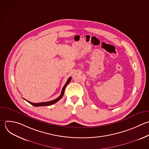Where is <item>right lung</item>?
<instances>
[{"mask_svg": "<svg viewBox=\"0 0 149 149\" xmlns=\"http://www.w3.org/2000/svg\"><path fill=\"white\" fill-rule=\"evenodd\" d=\"M71 79H72V77H70L69 79H68V81H66V84L64 85V86H63V88H62V92H61V95H59V97H58L57 98H56L55 100H52V101H48V102H40V103H33V102H30V101H27V100H26L28 102H29L30 104H31V105H33V106H34V107H40V106H48V105H52V104H55V102H58L60 99H61L62 98V97H63V94H64V91H65V88H66V86L70 83V80H71Z\"/></svg>", "mask_w": 149, "mask_h": 149, "instance_id": "right-lung-1", "label": "right lung"}]
</instances>
